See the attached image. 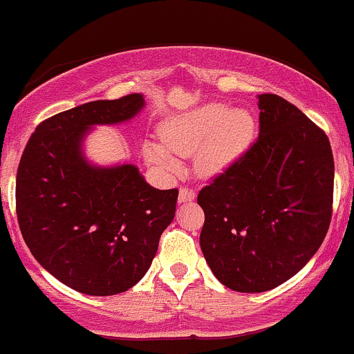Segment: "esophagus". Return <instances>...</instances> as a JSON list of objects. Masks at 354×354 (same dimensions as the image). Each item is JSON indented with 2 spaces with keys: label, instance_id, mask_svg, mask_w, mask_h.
Instances as JSON below:
<instances>
[{
  "label": "esophagus",
  "instance_id": "obj_1",
  "mask_svg": "<svg viewBox=\"0 0 354 354\" xmlns=\"http://www.w3.org/2000/svg\"><path fill=\"white\" fill-rule=\"evenodd\" d=\"M195 200V192L190 188H180V194H178V203H187Z\"/></svg>",
  "mask_w": 354,
  "mask_h": 354
}]
</instances>
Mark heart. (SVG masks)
Listing matches in <instances>:
<instances>
[{
	"label": "heart",
	"mask_w": 354,
	"mask_h": 354,
	"mask_svg": "<svg viewBox=\"0 0 354 354\" xmlns=\"http://www.w3.org/2000/svg\"><path fill=\"white\" fill-rule=\"evenodd\" d=\"M255 135L252 113L224 104H205L164 121L162 144L147 142L144 157L166 176L180 173L177 157L195 156V171L202 178H216L233 167L248 151Z\"/></svg>",
	"instance_id": "b5f03b06"
}]
</instances>
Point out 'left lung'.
<instances>
[{"mask_svg": "<svg viewBox=\"0 0 354 354\" xmlns=\"http://www.w3.org/2000/svg\"><path fill=\"white\" fill-rule=\"evenodd\" d=\"M255 144L198 194L200 248L214 276L240 292L286 283L322 245L332 216L327 135L276 94H260Z\"/></svg>", "mask_w": 354, "mask_h": 354, "instance_id": "left-lung-1", "label": "left lung"}]
</instances>
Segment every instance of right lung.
<instances>
[{"label":"right lung","instance_id":"right-lung-1","mask_svg":"<svg viewBox=\"0 0 354 354\" xmlns=\"http://www.w3.org/2000/svg\"><path fill=\"white\" fill-rule=\"evenodd\" d=\"M142 94L92 101L42 121L17 171V216L34 259L59 283L91 296L133 288L173 223L178 190H157L131 162L85 156L95 127L128 123Z\"/></svg>","mask_w":354,"mask_h":354}]
</instances>
